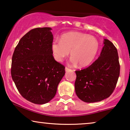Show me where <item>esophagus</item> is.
Instances as JSON below:
<instances>
[{
	"mask_svg": "<svg viewBox=\"0 0 130 130\" xmlns=\"http://www.w3.org/2000/svg\"><path fill=\"white\" fill-rule=\"evenodd\" d=\"M65 71H66V72H67V71H69L71 70L70 68H68V67H65Z\"/></svg>",
	"mask_w": 130,
	"mask_h": 130,
	"instance_id": "obj_1",
	"label": "esophagus"
}]
</instances>
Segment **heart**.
<instances>
[{"instance_id":"1","label":"heart","mask_w":130,"mask_h":130,"mask_svg":"<svg viewBox=\"0 0 130 130\" xmlns=\"http://www.w3.org/2000/svg\"><path fill=\"white\" fill-rule=\"evenodd\" d=\"M51 49L55 59L62 62L70 54L71 62L74 65L86 67L96 58L99 43L96 37L82 32L72 31L62 34L60 41L55 40Z\"/></svg>"}]
</instances>
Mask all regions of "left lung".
Masks as SVG:
<instances>
[{
    "label": "left lung",
    "instance_id": "1",
    "mask_svg": "<svg viewBox=\"0 0 130 130\" xmlns=\"http://www.w3.org/2000/svg\"><path fill=\"white\" fill-rule=\"evenodd\" d=\"M103 44L98 59L87 68L75 71V93L84 102H97L109 98L117 85L120 72L117 49L108 39H104Z\"/></svg>",
    "mask_w": 130,
    "mask_h": 130
}]
</instances>
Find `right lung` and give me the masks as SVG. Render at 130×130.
Segmentation results:
<instances>
[{"label":"right lung","instance_id":"1","mask_svg":"<svg viewBox=\"0 0 130 130\" xmlns=\"http://www.w3.org/2000/svg\"><path fill=\"white\" fill-rule=\"evenodd\" d=\"M50 27L36 28L25 34L12 58L11 75L21 96L35 104L49 102L65 75V67L53 56Z\"/></svg>","mask_w":130,"mask_h":130}]
</instances>
